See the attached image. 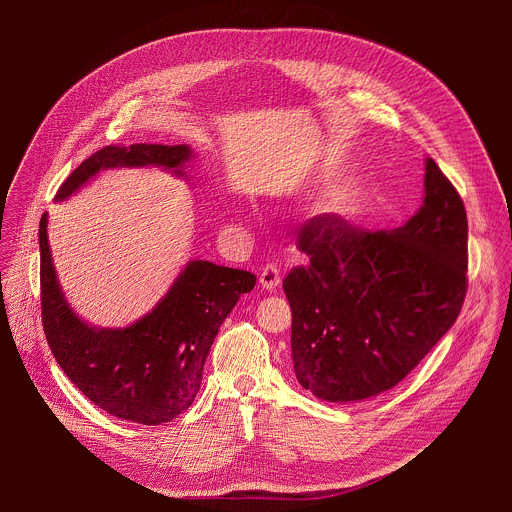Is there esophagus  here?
Listing matches in <instances>:
<instances>
[{"label": "esophagus", "mask_w": 512, "mask_h": 512, "mask_svg": "<svg viewBox=\"0 0 512 512\" xmlns=\"http://www.w3.org/2000/svg\"><path fill=\"white\" fill-rule=\"evenodd\" d=\"M259 283H261V287L267 289V291H273L275 287H279V283H281V271H279V267L273 265V263H267V265L261 269V273H259Z\"/></svg>", "instance_id": "obj_1"}]
</instances>
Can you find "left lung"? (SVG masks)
I'll return each instance as SVG.
<instances>
[{
    "mask_svg": "<svg viewBox=\"0 0 512 512\" xmlns=\"http://www.w3.org/2000/svg\"><path fill=\"white\" fill-rule=\"evenodd\" d=\"M423 204L393 231L336 214L300 231L308 267L283 279L298 383L322 401L356 403L401 383L454 326L466 298V208L431 158Z\"/></svg>",
    "mask_w": 512,
    "mask_h": 512,
    "instance_id": "obj_1",
    "label": "left lung"
}]
</instances>
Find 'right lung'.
Segmentation results:
<instances>
[{"instance_id": "1", "label": "right lung", "mask_w": 512, "mask_h": 512, "mask_svg": "<svg viewBox=\"0 0 512 512\" xmlns=\"http://www.w3.org/2000/svg\"><path fill=\"white\" fill-rule=\"evenodd\" d=\"M194 160L190 145L133 143L85 160L58 188L54 200L77 194L99 172L156 166L178 178ZM42 326L64 375L103 411L143 425H160L186 411L202 383V369L218 328L255 287L243 269L188 261L168 294L125 328L85 322L64 298L48 243V214L40 218Z\"/></svg>"}]
</instances>
